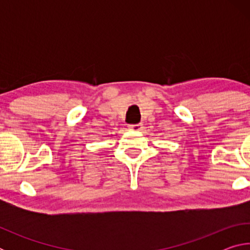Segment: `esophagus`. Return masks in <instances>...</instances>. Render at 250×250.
Returning <instances> with one entry per match:
<instances>
[{"mask_svg":"<svg viewBox=\"0 0 250 250\" xmlns=\"http://www.w3.org/2000/svg\"><path fill=\"white\" fill-rule=\"evenodd\" d=\"M128 128L130 130H133V131H141L143 129V125L141 124H138V125H129Z\"/></svg>","mask_w":250,"mask_h":250,"instance_id":"1","label":"esophagus"}]
</instances>
